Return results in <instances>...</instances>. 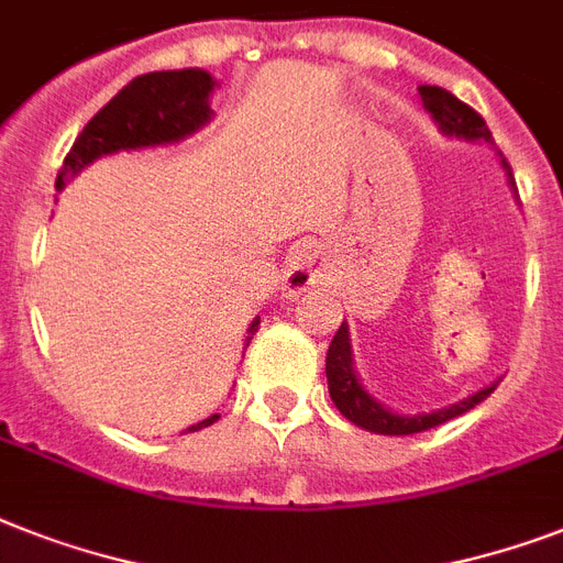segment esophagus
Returning <instances> with one entry per match:
<instances>
[{
	"mask_svg": "<svg viewBox=\"0 0 563 563\" xmlns=\"http://www.w3.org/2000/svg\"><path fill=\"white\" fill-rule=\"evenodd\" d=\"M323 277V257L312 242H303L291 251L289 268H286V295H300Z\"/></svg>",
	"mask_w": 563,
	"mask_h": 563,
	"instance_id": "1",
	"label": "esophagus"
}]
</instances>
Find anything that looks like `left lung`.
I'll list each match as a JSON object with an SVG mask.
<instances>
[{
  "mask_svg": "<svg viewBox=\"0 0 563 563\" xmlns=\"http://www.w3.org/2000/svg\"><path fill=\"white\" fill-rule=\"evenodd\" d=\"M419 98H422L424 109L431 112L433 121L440 123V130L445 135H456V139L468 141H492V132H488L486 121L479 112H474L468 103H463L460 98H454L451 91L442 89V86H419ZM327 382H329V396L335 401V408L355 422L364 431L385 433V437H408V433H422L431 431L437 424L454 419V416H463L465 410H472L474 405L486 399L488 393H495L497 385L486 387V390L474 393L468 399L456 401L451 408L437 410V413L424 416H396L387 408H382L373 396H369L364 387L358 385L353 369V353H350V329L346 323H341V329L332 338L327 353Z\"/></svg>",
  "mask_w": 563,
  "mask_h": 563,
  "instance_id": "obj_1",
  "label": "left lung"
}]
</instances>
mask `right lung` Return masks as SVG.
Here are the masks:
<instances>
[{
  "label": "right lung",
  "mask_w": 563,
  "mask_h": 563,
  "mask_svg": "<svg viewBox=\"0 0 563 563\" xmlns=\"http://www.w3.org/2000/svg\"><path fill=\"white\" fill-rule=\"evenodd\" d=\"M210 91H213V77L202 68L150 71L130 80L75 139L57 173V190L68 176L80 173L100 155L170 144L205 126L210 118ZM257 327L260 318L249 327V335H254ZM217 419L219 413H213L205 422L194 424L190 431H202Z\"/></svg>",
  "instance_id": "right-lung-1"
}]
</instances>
